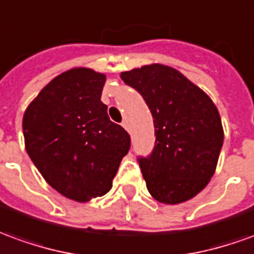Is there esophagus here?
<instances>
[{
	"mask_svg": "<svg viewBox=\"0 0 254 254\" xmlns=\"http://www.w3.org/2000/svg\"><path fill=\"white\" fill-rule=\"evenodd\" d=\"M122 127H125V129H127V132H129V124H127V120H125V121H122Z\"/></svg>",
	"mask_w": 254,
	"mask_h": 254,
	"instance_id": "obj_1",
	"label": "esophagus"
}]
</instances>
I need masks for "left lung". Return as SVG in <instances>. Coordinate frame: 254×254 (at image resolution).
<instances>
[{
	"label": "left lung",
	"instance_id": "left-lung-1",
	"mask_svg": "<svg viewBox=\"0 0 254 254\" xmlns=\"http://www.w3.org/2000/svg\"><path fill=\"white\" fill-rule=\"evenodd\" d=\"M151 111L155 144L137 162L150 194L162 203H182L206 187L223 145L220 114L210 97L172 67L143 65L121 72Z\"/></svg>",
	"mask_w": 254,
	"mask_h": 254
}]
</instances>
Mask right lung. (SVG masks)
<instances>
[{
  "instance_id": "obj_1",
  "label": "right lung",
  "mask_w": 254,
  "mask_h": 254,
  "mask_svg": "<svg viewBox=\"0 0 254 254\" xmlns=\"http://www.w3.org/2000/svg\"><path fill=\"white\" fill-rule=\"evenodd\" d=\"M106 75L90 68L60 74L41 90L23 117L26 151L48 184L86 202L109 192L129 133L110 121L100 100Z\"/></svg>"
}]
</instances>
